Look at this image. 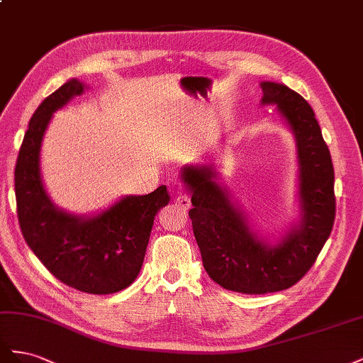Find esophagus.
Returning <instances> with one entry per match:
<instances>
[{
	"label": "esophagus",
	"mask_w": 363,
	"mask_h": 363,
	"mask_svg": "<svg viewBox=\"0 0 363 363\" xmlns=\"http://www.w3.org/2000/svg\"><path fill=\"white\" fill-rule=\"evenodd\" d=\"M174 202L176 205L179 206L181 210H189L190 205H191V199L189 194H185L182 191H176V196H174Z\"/></svg>",
	"instance_id": "esophagus-1"
}]
</instances>
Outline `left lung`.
<instances>
[{
  "label": "left lung",
  "instance_id": "8db88e82",
  "mask_svg": "<svg viewBox=\"0 0 363 363\" xmlns=\"http://www.w3.org/2000/svg\"><path fill=\"white\" fill-rule=\"evenodd\" d=\"M262 105H275L296 144L299 219L275 243L258 234L211 164L185 165L189 216L206 274L228 291L267 294L298 283L325 245L335 222V170L315 112L283 84L262 82Z\"/></svg>",
  "mask_w": 363,
  "mask_h": 363
}]
</instances>
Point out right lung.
<instances>
[{
  "mask_svg": "<svg viewBox=\"0 0 363 363\" xmlns=\"http://www.w3.org/2000/svg\"><path fill=\"white\" fill-rule=\"evenodd\" d=\"M79 79L50 94L35 111L15 167L18 220L30 250L59 281L92 295L116 294L138 277L155 216L169 203L165 185L124 196L97 214H71L51 201L40 176V146L53 113L85 91Z\"/></svg>",
  "mask_w": 363,
  "mask_h": 363,
  "instance_id": "obj_1",
  "label": "right lung"
}]
</instances>
